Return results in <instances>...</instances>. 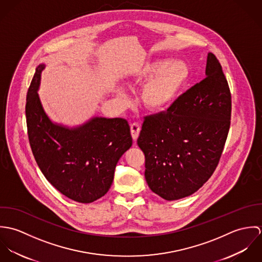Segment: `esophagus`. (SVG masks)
Here are the masks:
<instances>
[{"label":"esophagus","instance_id":"obj_1","mask_svg":"<svg viewBox=\"0 0 262 262\" xmlns=\"http://www.w3.org/2000/svg\"><path fill=\"white\" fill-rule=\"evenodd\" d=\"M131 128V135H132V138L134 141L137 140L138 136H139V132H140V125L138 123H133L131 124L130 126Z\"/></svg>","mask_w":262,"mask_h":262}]
</instances>
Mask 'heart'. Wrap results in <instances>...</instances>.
Wrapping results in <instances>:
<instances>
[{
  "label": "heart",
  "instance_id": "heart-1",
  "mask_svg": "<svg viewBox=\"0 0 262 262\" xmlns=\"http://www.w3.org/2000/svg\"><path fill=\"white\" fill-rule=\"evenodd\" d=\"M190 70L187 62L176 60H153L143 64L135 74V81L144 83L140 91V101L150 111L166 109L187 84ZM124 97L122 92L118 93Z\"/></svg>",
  "mask_w": 262,
  "mask_h": 262
}]
</instances>
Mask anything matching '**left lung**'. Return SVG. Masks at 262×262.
I'll list each match as a JSON object with an SVG mask.
<instances>
[{
    "label": "left lung",
    "instance_id": "obj_1",
    "mask_svg": "<svg viewBox=\"0 0 262 262\" xmlns=\"http://www.w3.org/2000/svg\"><path fill=\"white\" fill-rule=\"evenodd\" d=\"M231 94L222 67L209 52L206 77L167 109L145 117L137 144L145 180L166 201L195 192L215 171L230 128Z\"/></svg>",
    "mask_w": 262,
    "mask_h": 262
}]
</instances>
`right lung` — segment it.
Returning <instances> with one entry per match:
<instances>
[{
	"label": "right lung",
	"instance_id": "obj_1",
	"mask_svg": "<svg viewBox=\"0 0 262 262\" xmlns=\"http://www.w3.org/2000/svg\"><path fill=\"white\" fill-rule=\"evenodd\" d=\"M45 63H40L26 99L30 146L46 180L62 194L89 204L112 186L116 165L132 146L130 126L122 118L95 116L70 127L53 122L46 114L38 91Z\"/></svg>",
	"mask_w": 262,
	"mask_h": 262
}]
</instances>
